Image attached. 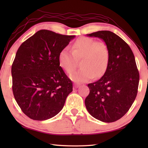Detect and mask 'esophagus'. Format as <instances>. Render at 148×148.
Returning a JSON list of instances; mask_svg holds the SVG:
<instances>
[{
  "label": "esophagus",
  "mask_w": 148,
  "mask_h": 148,
  "mask_svg": "<svg viewBox=\"0 0 148 148\" xmlns=\"http://www.w3.org/2000/svg\"><path fill=\"white\" fill-rule=\"evenodd\" d=\"M79 86H80V84H74V88H77L79 87Z\"/></svg>",
  "instance_id": "obj_1"
}]
</instances>
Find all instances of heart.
I'll list each match as a JSON object with an SVG mask.
<instances>
[{
    "instance_id": "heart-1",
    "label": "heart",
    "mask_w": 148,
    "mask_h": 148,
    "mask_svg": "<svg viewBox=\"0 0 148 148\" xmlns=\"http://www.w3.org/2000/svg\"><path fill=\"white\" fill-rule=\"evenodd\" d=\"M109 53L102 42L89 37H81L72 45V50L65 48L58 55V63L67 73H71L77 65V60L82 58V67L70 75L75 83H85L95 76L98 78L104 74L108 67Z\"/></svg>"
}]
</instances>
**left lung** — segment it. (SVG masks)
I'll list each match as a JSON object with an SVG mask.
<instances>
[{
    "label": "left lung",
    "mask_w": 148,
    "mask_h": 148,
    "mask_svg": "<svg viewBox=\"0 0 148 148\" xmlns=\"http://www.w3.org/2000/svg\"><path fill=\"white\" fill-rule=\"evenodd\" d=\"M101 39L108 47L109 58L103 76L88 84L85 99L87 111L99 120L111 123L122 118L132 105L137 94L139 73L130 46L111 31L87 34Z\"/></svg>",
    "instance_id": "8db88e82"
}]
</instances>
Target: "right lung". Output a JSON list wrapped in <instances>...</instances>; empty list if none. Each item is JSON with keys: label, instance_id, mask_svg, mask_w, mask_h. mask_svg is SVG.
<instances>
[{"label": "right lung", "instance_id": "right-lung-1", "mask_svg": "<svg viewBox=\"0 0 148 148\" xmlns=\"http://www.w3.org/2000/svg\"><path fill=\"white\" fill-rule=\"evenodd\" d=\"M74 37L40 30L18 49L11 67L12 92L21 111L34 120L54 117L72 92L58 58Z\"/></svg>", "mask_w": 148, "mask_h": 148}]
</instances>
